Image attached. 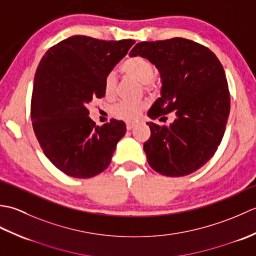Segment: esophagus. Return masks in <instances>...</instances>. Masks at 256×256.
Here are the masks:
<instances>
[{"instance_id":"34e87169","label":"esophagus","mask_w":256,"mask_h":256,"mask_svg":"<svg viewBox=\"0 0 256 256\" xmlns=\"http://www.w3.org/2000/svg\"><path fill=\"white\" fill-rule=\"evenodd\" d=\"M136 122H128L126 123V130L128 131H131V130H133L135 126H136Z\"/></svg>"}]
</instances>
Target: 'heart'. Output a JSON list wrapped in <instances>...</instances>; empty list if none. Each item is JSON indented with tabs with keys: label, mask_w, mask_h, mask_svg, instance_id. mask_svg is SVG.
<instances>
[{
	"label": "heart",
	"mask_w": 256,
	"mask_h": 256,
	"mask_svg": "<svg viewBox=\"0 0 256 256\" xmlns=\"http://www.w3.org/2000/svg\"><path fill=\"white\" fill-rule=\"evenodd\" d=\"M121 72L138 81L140 84H144L145 90H152L154 88V74L155 67L152 62L148 58L142 56L131 57L125 60L121 66ZM116 74L110 72L106 74L104 79V94L106 96H113L116 94ZM145 103L142 101H120L112 108V113L118 118L125 120V121H134L136 120L140 112L144 110Z\"/></svg>",
	"instance_id": "obj_1"
}]
</instances>
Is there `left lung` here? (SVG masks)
<instances>
[{"label":"left lung","instance_id":"1","mask_svg":"<svg viewBox=\"0 0 256 256\" xmlns=\"http://www.w3.org/2000/svg\"><path fill=\"white\" fill-rule=\"evenodd\" d=\"M130 56L148 58L160 74V98L148 116L162 120L176 113L170 126L148 123L150 138L144 152L150 166L168 177L199 170L218 150L230 113L229 86L219 59L209 48L182 37L138 42Z\"/></svg>","mask_w":256,"mask_h":256}]
</instances>
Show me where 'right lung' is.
I'll list each match as a JSON object with an SVG mask.
<instances>
[{"label":"right lung","mask_w":256,"mask_h":256,"mask_svg":"<svg viewBox=\"0 0 256 256\" xmlns=\"http://www.w3.org/2000/svg\"><path fill=\"white\" fill-rule=\"evenodd\" d=\"M135 40H101L76 35L46 52L38 64L32 94V128L46 157L74 178H91L110 165L125 132L123 121L102 126L88 104L104 94V79Z\"/></svg>","instance_id":"1"}]
</instances>
